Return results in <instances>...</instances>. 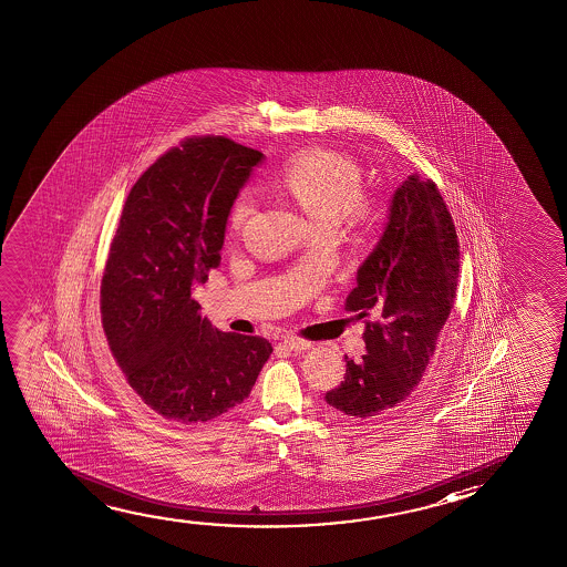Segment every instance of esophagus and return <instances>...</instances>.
Here are the masks:
<instances>
[{
  "instance_id": "1",
  "label": "esophagus",
  "mask_w": 567,
  "mask_h": 567,
  "mask_svg": "<svg viewBox=\"0 0 567 567\" xmlns=\"http://www.w3.org/2000/svg\"><path fill=\"white\" fill-rule=\"evenodd\" d=\"M282 346L290 349V351H295V353H302V351H308L312 343H308L305 339H298V337H285Z\"/></svg>"
}]
</instances>
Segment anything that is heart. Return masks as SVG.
<instances>
[{"instance_id": "obj_1", "label": "heart", "mask_w": 567, "mask_h": 567, "mask_svg": "<svg viewBox=\"0 0 567 567\" xmlns=\"http://www.w3.org/2000/svg\"><path fill=\"white\" fill-rule=\"evenodd\" d=\"M277 187L295 198L306 214L320 226H336L343 214L362 216V177L359 167L329 150H306L290 157L277 175ZM255 195L241 190L228 214L231 231H241L254 216Z\"/></svg>"}]
</instances>
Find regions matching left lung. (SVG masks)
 <instances>
[{
  "mask_svg": "<svg viewBox=\"0 0 567 567\" xmlns=\"http://www.w3.org/2000/svg\"><path fill=\"white\" fill-rule=\"evenodd\" d=\"M454 221L431 179L410 175L394 190L386 228L357 271L347 312L367 320L361 362L346 357V380L326 402L354 417L402 405L425 374L458 285Z\"/></svg>",
  "mask_w": 567,
  "mask_h": 567,
  "instance_id": "8db88e82",
  "label": "left lung"
}]
</instances>
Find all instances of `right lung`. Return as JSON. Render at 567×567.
I'll list each match as a JSON object with an SVG mask.
<instances>
[{"mask_svg": "<svg viewBox=\"0 0 567 567\" xmlns=\"http://www.w3.org/2000/svg\"><path fill=\"white\" fill-rule=\"evenodd\" d=\"M265 156L224 136L189 138L150 165L124 203L101 282L118 367L162 417L203 423L244 402L272 347L221 333L193 290L220 262L234 198Z\"/></svg>", "mask_w": 567, "mask_h": 567, "instance_id": "1", "label": "right lung"}]
</instances>
